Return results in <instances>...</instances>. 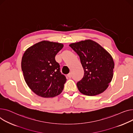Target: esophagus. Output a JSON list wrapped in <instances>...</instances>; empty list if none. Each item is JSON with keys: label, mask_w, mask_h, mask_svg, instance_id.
<instances>
[{"label": "esophagus", "mask_w": 133, "mask_h": 133, "mask_svg": "<svg viewBox=\"0 0 133 133\" xmlns=\"http://www.w3.org/2000/svg\"><path fill=\"white\" fill-rule=\"evenodd\" d=\"M67 76H68V78H71V77H72V75H71V73H69V74L67 75Z\"/></svg>", "instance_id": "esophagus-1"}]
</instances>
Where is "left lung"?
I'll use <instances>...</instances> for the list:
<instances>
[{
	"instance_id": "left-lung-1",
	"label": "left lung",
	"mask_w": 133,
	"mask_h": 133,
	"mask_svg": "<svg viewBox=\"0 0 133 133\" xmlns=\"http://www.w3.org/2000/svg\"><path fill=\"white\" fill-rule=\"evenodd\" d=\"M69 46L78 55L84 69V77L77 83L79 92L93 96L105 91L113 77L114 63L111 54L91 40L72 43Z\"/></svg>"
}]
</instances>
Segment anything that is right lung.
Here are the masks:
<instances>
[{"label":"right lung","mask_w":133,"mask_h":133,"mask_svg":"<svg viewBox=\"0 0 133 133\" xmlns=\"http://www.w3.org/2000/svg\"><path fill=\"white\" fill-rule=\"evenodd\" d=\"M63 47L62 43L42 41L30 46L23 54L21 60L23 77L36 95L52 98L63 91L66 79L61 73L60 66L55 58Z\"/></svg>","instance_id":"obj_1"}]
</instances>
